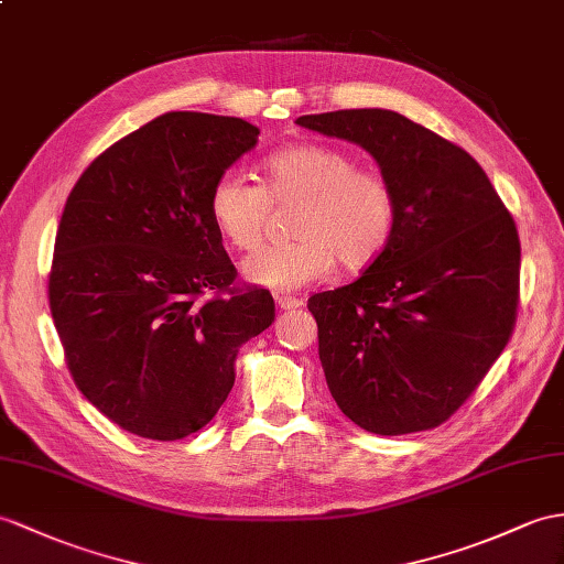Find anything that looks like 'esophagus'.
<instances>
[{
	"mask_svg": "<svg viewBox=\"0 0 564 564\" xmlns=\"http://www.w3.org/2000/svg\"><path fill=\"white\" fill-rule=\"evenodd\" d=\"M278 306L282 308V311H294V308H301L304 306V301L301 299H296V296H284V294H278Z\"/></svg>",
	"mask_w": 564,
	"mask_h": 564,
	"instance_id": "obj_1",
	"label": "esophagus"
}]
</instances>
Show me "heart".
Listing matches in <instances>:
<instances>
[{
    "label": "heart",
    "instance_id": "heart-1",
    "mask_svg": "<svg viewBox=\"0 0 564 564\" xmlns=\"http://www.w3.org/2000/svg\"><path fill=\"white\" fill-rule=\"evenodd\" d=\"M299 200L294 241L274 243L243 263V274L278 292L325 280L337 258L366 268L388 249L397 227V196L386 176L361 170L354 155L333 145L301 143L272 153L263 184L225 172L210 188L208 210L219 235L239 251L263 243L272 203Z\"/></svg>",
    "mask_w": 564,
    "mask_h": 564
}]
</instances>
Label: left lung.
<instances>
[{"mask_svg":"<svg viewBox=\"0 0 564 564\" xmlns=\"http://www.w3.org/2000/svg\"><path fill=\"white\" fill-rule=\"evenodd\" d=\"M296 123L366 148L397 196L388 249L351 284L308 299L329 394L368 433L431 431L469 400L512 337L514 217L464 148L390 109Z\"/></svg>","mask_w":564,"mask_h":564,"instance_id":"obj_1","label":"left lung"}]
</instances>
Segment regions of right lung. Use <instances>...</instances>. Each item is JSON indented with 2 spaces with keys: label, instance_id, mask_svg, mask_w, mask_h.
<instances>
[{
  "label": "right lung",
  "instance_id": "1",
  "mask_svg": "<svg viewBox=\"0 0 564 564\" xmlns=\"http://www.w3.org/2000/svg\"><path fill=\"white\" fill-rule=\"evenodd\" d=\"M237 117L167 112L95 158L66 198L47 280L76 388L148 441L200 431L225 404L241 345L274 321L237 282L210 188L256 145Z\"/></svg>",
  "mask_w": 564,
  "mask_h": 564
}]
</instances>
